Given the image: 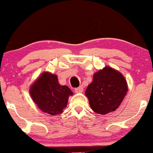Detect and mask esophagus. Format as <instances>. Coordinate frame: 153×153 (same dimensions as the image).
<instances>
[{
	"mask_svg": "<svg viewBox=\"0 0 153 153\" xmlns=\"http://www.w3.org/2000/svg\"><path fill=\"white\" fill-rule=\"evenodd\" d=\"M82 91H83V88L82 86H80L78 88H75V93H82Z\"/></svg>",
	"mask_w": 153,
	"mask_h": 153,
	"instance_id": "esophagus-1",
	"label": "esophagus"
}]
</instances>
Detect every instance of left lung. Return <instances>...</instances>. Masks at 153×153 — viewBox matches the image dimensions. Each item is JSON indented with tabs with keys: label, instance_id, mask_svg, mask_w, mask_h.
Listing matches in <instances>:
<instances>
[{
	"label": "left lung",
	"instance_id": "1",
	"mask_svg": "<svg viewBox=\"0 0 153 153\" xmlns=\"http://www.w3.org/2000/svg\"><path fill=\"white\" fill-rule=\"evenodd\" d=\"M125 78L113 68L106 67L94 75L85 95L93 110L99 114H106L117 109L127 92Z\"/></svg>",
	"mask_w": 153,
	"mask_h": 153
}]
</instances>
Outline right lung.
<instances>
[{
    "instance_id": "1",
    "label": "right lung",
    "mask_w": 153,
    "mask_h": 153,
    "mask_svg": "<svg viewBox=\"0 0 153 153\" xmlns=\"http://www.w3.org/2000/svg\"><path fill=\"white\" fill-rule=\"evenodd\" d=\"M30 94L39 109L52 115L61 114L73 95L66 85H61L57 75L44 73L31 85Z\"/></svg>"
}]
</instances>
